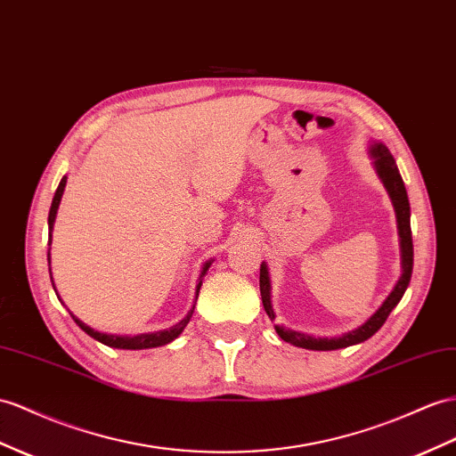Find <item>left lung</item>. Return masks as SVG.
<instances>
[{
	"mask_svg": "<svg viewBox=\"0 0 456 456\" xmlns=\"http://www.w3.org/2000/svg\"><path fill=\"white\" fill-rule=\"evenodd\" d=\"M371 156H373V163H376V171L379 175V179L383 181L385 189H387L391 200H393V206H395V212H396V224H399L401 252H403V275L399 279V283L395 285L393 293L381 305V308L373 314V316L364 325H362V328L339 337V339H316V337H310V335L298 333V331H290V330L275 325L277 335L290 345L308 348V350H335V348H345V346L370 339V337L385 323V320L389 318L391 310L399 305L408 283H411L412 264H414V247H412V231H411V204H408L404 183H403L399 169H396V163L391 156V151L387 150V146H383L379 142L373 144ZM270 289H272V285H270V277H267V265L262 264L260 265V293H262V302H264L267 316H270L273 322L275 314H273L272 300H270Z\"/></svg>",
	"mask_w": 456,
	"mask_h": 456,
	"instance_id": "1",
	"label": "left lung"
}]
</instances>
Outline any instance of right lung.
I'll use <instances>...</instances> for the list:
<instances>
[{"mask_svg": "<svg viewBox=\"0 0 456 456\" xmlns=\"http://www.w3.org/2000/svg\"><path fill=\"white\" fill-rule=\"evenodd\" d=\"M65 183H67V177H63V179H61L60 186H57V191H55V194H53V200H52L50 216H48V225H50V242H52V227H53V221H55L57 208H60V202H61V196H63ZM48 264H50V252H48ZM208 267H209V262L204 265V270H202V275H200V277H204V275H206ZM50 277H52V267H50ZM200 287H202V281L198 283V287H196V295H198V290H200ZM53 289H55V287H53ZM57 298H60V297H57ZM192 312H194V306H192V310H191L189 314H186V318H184V320H181L177 325H173L171 330L158 331V333L136 335V337H115V335H108V333H100V331H94L92 328H88L86 323H83V322H80L78 318H75L73 314H71V316H73V320L77 322L78 328L83 330L85 333H88L90 337H94L96 341H100V343H103V345H108V346H113V348L138 350V348H154V346H161V345H167V343H171V341L175 339V337H179V335H181V331L186 328V323L191 322V318H192Z\"/></svg>", "mask_w": 456, "mask_h": 456, "instance_id": "add662e5", "label": "right lung"}]
</instances>
